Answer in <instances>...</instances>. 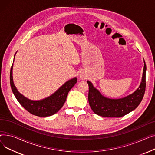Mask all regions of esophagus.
I'll use <instances>...</instances> for the list:
<instances>
[{
    "mask_svg": "<svg viewBox=\"0 0 155 155\" xmlns=\"http://www.w3.org/2000/svg\"><path fill=\"white\" fill-rule=\"evenodd\" d=\"M87 77V74H86V73H85L84 71H81V72L80 73V78L81 79L84 80V79H86Z\"/></svg>",
    "mask_w": 155,
    "mask_h": 155,
    "instance_id": "esophagus-1",
    "label": "esophagus"
}]
</instances>
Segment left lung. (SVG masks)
Returning a JSON list of instances; mask_svg holds the SVG:
<instances>
[{
  "label": "left lung",
  "instance_id": "obj_1",
  "mask_svg": "<svg viewBox=\"0 0 155 155\" xmlns=\"http://www.w3.org/2000/svg\"><path fill=\"white\" fill-rule=\"evenodd\" d=\"M146 65L144 60V69L140 87L132 94L118 99H109L103 96L90 81L88 84L89 105L96 114L106 117H123L134 110L141 103L146 89Z\"/></svg>",
  "mask_w": 155,
  "mask_h": 155
}]
</instances>
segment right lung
Listing matches in <instances>:
<instances>
[{
    "mask_svg": "<svg viewBox=\"0 0 155 155\" xmlns=\"http://www.w3.org/2000/svg\"><path fill=\"white\" fill-rule=\"evenodd\" d=\"M12 68L13 64L10 72V84L16 99L31 114L39 117L50 116L58 112L66 101L69 91L77 82V78H73L65 82L53 94L47 98L40 101H31L21 94L14 85L12 78Z\"/></svg>",
    "mask_w": 155,
    "mask_h": 155,
    "instance_id": "1",
    "label": "right lung"
}]
</instances>
